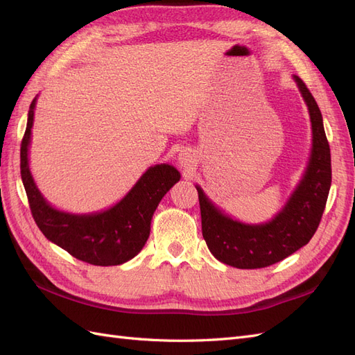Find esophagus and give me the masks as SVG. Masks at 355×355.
<instances>
[{
  "label": "esophagus",
  "mask_w": 355,
  "mask_h": 355,
  "mask_svg": "<svg viewBox=\"0 0 355 355\" xmlns=\"http://www.w3.org/2000/svg\"><path fill=\"white\" fill-rule=\"evenodd\" d=\"M179 161H180V164L189 166V164L192 163V155H189L188 153H180V155H179Z\"/></svg>",
  "instance_id": "34e87169"
}]
</instances>
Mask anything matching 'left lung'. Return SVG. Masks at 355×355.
Segmentation results:
<instances>
[{"instance_id":"obj_1","label":"left lung","mask_w":355,"mask_h":355,"mask_svg":"<svg viewBox=\"0 0 355 355\" xmlns=\"http://www.w3.org/2000/svg\"><path fill=\"white\" fill-rule=\"evenodd\" d=\"M295 80L309 110L313 153L305 176L286 207L265 225H245L222 214L197 187L201 231L209 250L218 261L241 270L270 266L308 244L326 207L331 184V161L323 116L306 84L299 77Z\"/></svg>"}]
</instances>
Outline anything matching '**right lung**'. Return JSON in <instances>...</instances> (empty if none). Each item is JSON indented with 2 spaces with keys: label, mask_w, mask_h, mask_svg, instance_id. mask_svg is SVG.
Instances as JSON below:
<instances>
[{
  "label": "right lung",
  "mask_w": 355,
  "mask_h": 355,
  "mask_svg": "<svg viewBox=\"0 0 355 355\" xmlns=\"http://www.w3.org/2000/svg\"><path fill=\"white\" fill-rule=\"evenodd\" d=\"M34 108L35 99L20 145V175L37 227L46 239L83 262L110 266L130 261L145 245L153 214L166 192L179 182V171L168 164L148 168L120 202L102 213L69 214L55 210L40 194L28 167Z\"/></svg>",
  "instance_id": "right-lung-1"
}]
</instances>
